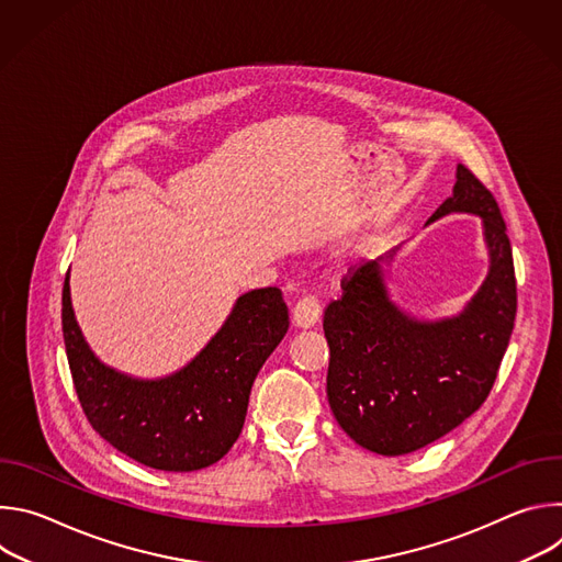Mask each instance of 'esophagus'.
<instances>
[{
  "mask_svg": "<svg viewBox=\"0 0 562 562\" xmlns=\"http://www.w3.org/2000/svg\"><path fill=\"white\" fill-rule=\"evenodd\" d=\"M317 319H319V302L315 300V295H304L293 308V325L297 329H311L317 325Z\"/></svg>",
  "mask_w": 562,
  "mask_h": 562,
  "instance_id": "1",
  "label": "esophagus"
}]
</instances>
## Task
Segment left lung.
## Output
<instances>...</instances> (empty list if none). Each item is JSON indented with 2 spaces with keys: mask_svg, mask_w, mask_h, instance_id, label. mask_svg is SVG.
Here are the masks:
<instances>
[{
  "mask_svg": "<svg viewBox=\"0 0 562 562\" xmlns=\"http://www.w3.org/2000/svg\"><path fill=\"white\" fill-rule=\"evenodd\" d=\"M467 213L483 222L490 271L462 311L423 319L391 300L386 267L400 247L345 280L325 311L327 397L338 425L380 456L412 453L485 403L516 319V273L494 195L458 165L451 198L427 224Z\"/></svg>",
  "mask_w": 562,
  "mask_h": 562,
  "instance_id": "left-lung-1",
  "label": "left lung"
}]
</instances>
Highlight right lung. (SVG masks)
Segmentation results:
<instances>
[{
  "mask_svg": "<svg viewBox=\"0 0 562 562\" xmlns=\"http://www.w3.org/2000/svg\"><path fill=\"white\" fill-rule=\"evenodd\" d=\"M289 329L280 289L239 295L217 334L182 369L135 378L104 364L89 347L61 291V331L75 391L93 429L117 451L159 471H198L217 462L245 427L251 386Z\"/></svg>",
  "mask_w": 562,
  "mask_h": 562,
  "instance_id": "1",
  "label": "right lung"
}]
</instances>
